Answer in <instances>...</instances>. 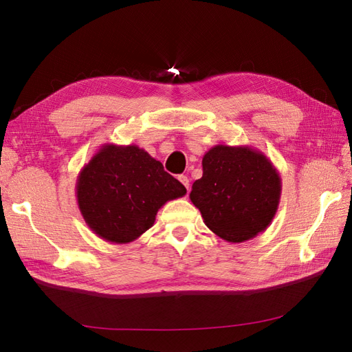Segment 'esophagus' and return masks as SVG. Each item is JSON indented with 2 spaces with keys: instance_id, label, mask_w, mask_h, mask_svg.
Listing matches in <instances>:
<instances>
[{
  "instance_id": "1",
  "label": "esophagus",
  "mask_w": 352,
  "mask_h": 352,
  "mask_svg": "<svg viewBox=\"0 0 352 352\" xmlns=\"http://www.w3.org/2000/svg\"><path fill=\"white\" fill-rule=\"evenodd\" d=\"M177 179H179V182L182 184V185L186 188L188 192H189V179H188V176H185V175H180Z\"/></svg>"
}]
</instances>
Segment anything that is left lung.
<instances>
[{
	"instance_id": "1",
	"label": "left lung",
	"mask_w": 352,
	"mask_h": 352,
	"mask_svg": "<svg viewBox=\"0 0 352 352\" xmlns=\"http://www.w3.org/2000/svg\"><path fill=\"white\" fill-rule=\"evenodd\" d=\"M282 179L261 151L248 145H214L202 157V177L189 198L206 226L232 243L267 229L279 207Z\"/></svg>"
}]
</instances>
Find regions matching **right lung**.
Returning <instances> with one entry per match:
<instances>
[{"mask_svg":"<svg viewBox=\"0 0 352 352\" xmlns=\"http://www.w3.org/2000/svg\"><path fill=\"white\" fill-rule=\"evenodd\" d=\"M186 188L138 145L104 144L76 180L80 214L101 239L129 243L153 228L167 201Z\"/></svg>","mask_w":352,"mask_h":352,"instance_id":"add662e5","label":"right lung"}]
</instances>
